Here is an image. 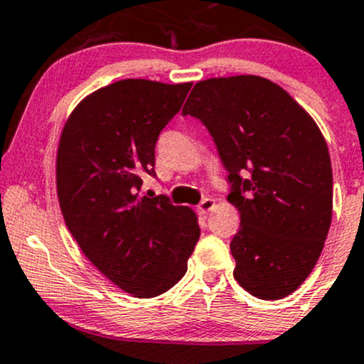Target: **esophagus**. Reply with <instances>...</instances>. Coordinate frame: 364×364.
<instances>
[{
    "instance_id": "obj_1",
    "label": "esophagus",
    "mask_w": 364,
    "mask_h": 364,
    "mask_svg": "<svg viewBox=\"0 0 364 364\" xmlns=\"http://www.w3.org/2000/svg\"><path fill=\"white\" fill-rule=\"evenodd\" d=\"M215 207V201L212 200V198H205V200L200 201V205H198V212L203 213V215H207V213Z\"/></svg>"
}]
</instances>
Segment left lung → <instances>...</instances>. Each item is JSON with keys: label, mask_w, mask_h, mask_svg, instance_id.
I'll list each match as a JSON object with an SVG mask.
<instances>
[{"label": "left lung", "mask_w": 364, "mask_h": 364, "mask_svg": "<svg viewBox=\"0 0 364 364\" xmlns=\"http://www.w3.org/2000/svg\"><path fill=\"white\" fill-rule=\"evenodd\" d=\"M200 119L228 170L240 212L235 279L261 299L294 293L331 226L333 171L314 119L280 85L256 75L201 80L182 108Z\"/></svg>", "instance_id": "8db88e82"}]
</instances>
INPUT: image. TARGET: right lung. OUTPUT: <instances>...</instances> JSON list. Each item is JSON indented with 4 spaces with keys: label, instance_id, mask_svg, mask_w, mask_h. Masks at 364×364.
I'll return each instance as SVG.
<instances>
[{
    "label": "right lung",
    "instance_id": "add662e5",
    "mask_svg": "<svg viewBox=\"0 0 364 364\" xmlns=\"http://www.w3.org/2000/svg\"><path fill=\"white\" fill-rule=\"evenodd\" d=\"M187 84L126 78L77 105L63 127L55 182L63 217L89 261L136 298L186 275L200 238L196 213L168 196H140L156 177V141L181 110Z\"/></svg>",
    "mask_w": 364,
    "mask_h": 364
}]
</instances>
